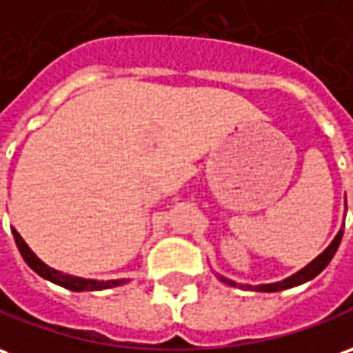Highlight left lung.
<instances>
[{"label": "left lung", "instance_id": "1", "mask_svg": "<svg viewBox=\"0 0 353 353\" xmlns=\"http://www.w3.org/2000/svg\"><path fill=\"white\" fill-rule=\"evenodd\" d=\"M342 234H344V225L340 227L339 234L334 236V240L330 242L327 250L319 254L313 261L305 265L303 269H300L298 273L290 274V276H286L283 281H279V283H269V284H240V283H234V281H230L227 276H223V274L217 273V279L221 283L228 284V286H234V288H244V290H254V292H281V290H286V288H294V286H300V284L307 283L311 279H315L317 274L330 263V259L334 257L336 254V250L340 246V240H342Z\"/></svg>", "mask_w": 353, "mask_h": 353}]
</instances>
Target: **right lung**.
I'll list each match as a JSON object with an SVG mask.
<instances>
[{"label": "right lung", "instance_id": "obj_1", "mask_svg": "<svg viewBox=\"0 0 353 353\" xmlns=\"http://www.w3.org/2000/svg\"><path fill=\"white\" fill-rule=\"evenodd\" d=\"M13 232L14 242H17V248L23 255V259L26 261V265L32 269L34 273L40 274L42 279L50 281V283L57 284V286H63L67 290H72V292H94V290H107V288H115V286H121V284H126L130 279H117V281H98V279H82V276H74V274L63 273V271H57L50 265H46L34 254L32 250L28 248V244L24 242L23 236L17 232V228H11Z\"/></svg>", "mask_w": 353, "mask_h": 353}]
</instances>
